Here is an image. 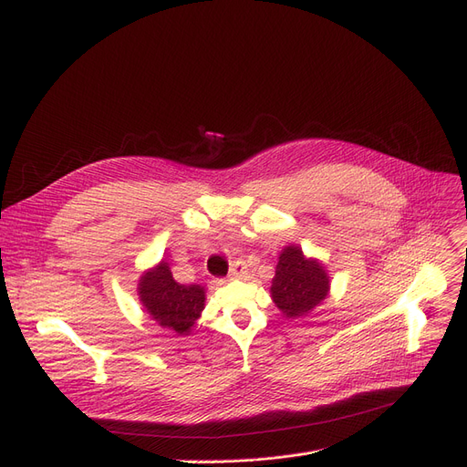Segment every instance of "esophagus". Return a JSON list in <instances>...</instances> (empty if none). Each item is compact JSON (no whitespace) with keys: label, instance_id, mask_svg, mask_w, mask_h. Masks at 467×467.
Returning a JSON list of instances; mask_svg holds the SVG:
<instances>
[{"label":"esophagus","instance_id":"esophagus-1","mask_svg":"<svg viewBox=\"0 0 467 467\" xmlns=\"http://www.w3.org/2000/svg\"><path fill=\"white\" fill-rule=\"evenodd\" d=\"M245 274H247V265L244 263V260H237V263H234V265H232L228 277L237 279V277H244Z\"/></svg>","mask_w":467,"mask_h":467}]
</instances>
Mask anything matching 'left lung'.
Instances as JSON below:
<instances>
[{"instance_id": "obj_1", "label": "left lung", "mask_w": 467, "mask_h": 467, "mask_svg": "<svg viewBox=\"0 0 467 467\" xmlns=\"http://www.w3.org/2000/svg\"><path fill=\"white\" fill-rule=\"evenodd\" d=\"M329 274L318 258H308L298 245L279 253L270 295L287 320L308 316L329 295Z\"/></svg>"}]
</instances>
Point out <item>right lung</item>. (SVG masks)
I'll use <instances>...</instances> for the list:
<instances>
[{
  "label": "right lung",
  "mask_w": 467,
  "mask_h": 467,
  "mask_svg": "<svg viewBox=\"0 0 467 467\" xmlns=\"http://www.w3.org/2000/svg\"><path fill=\"white\" fill-rule=\"evenodd\" d=\"M140 303L161 327L176 335H190L207 301L202 285H182L172 277L169 263H161L141 274L138 282Z\"/></svg>",
  "instance_id": "1"
}]
</instances>
